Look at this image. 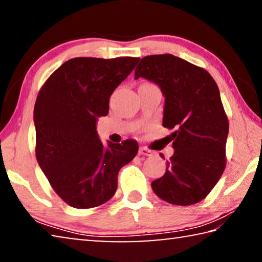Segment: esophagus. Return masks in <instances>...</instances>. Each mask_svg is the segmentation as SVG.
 I'll list each match as a JSON object with an SVG mask.
<instances>
[{"label": "esophagus", "mask_w": 262, "mask_h": 262, "mask_svg": "<svg viewBox=\"0 0 262 262\" xmlns=\"http://www.w3.org/2000/svg\"><path fill=\"white\" fill-rule=\"evenodd\" d=\"M152 154V151L145 147H140L139 149V155H143V156H150Z\"/></svg>", "instance_id": "1"}]
</instances>
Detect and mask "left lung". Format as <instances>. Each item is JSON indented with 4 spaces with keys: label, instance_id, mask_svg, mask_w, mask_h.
I'll return each mask as SVG.
<instances>
[{
    "label": "left lung",
    "instance_id": "8db88e82",
    "mask_svg": "<svg viewBox=\"0 0 262 262\" xmlns=\"http://www.w3.org/2000/svg\"><path fill=\"white\" fill-rule=\"evenodd\" d=\"M140 77L161 88L163 126L174 129V154L166 161L165 174L151 183L152 190L172 205L200 202L227 164L229 121L219 86L207 70L172 54L144 56L135 69V78Z\"/></svg>",
    "mask_w": 262,
    "mask_h": 262
}]
</instances>
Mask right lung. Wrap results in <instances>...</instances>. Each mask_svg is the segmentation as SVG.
<instances>
[{"label": "right lung", "mask_w": 262, "mask_h": 262, "mask_svg": "<svg viewBox=\"0 0 262 262\" xmlns=\"http://www.w3.org/2000/svg\"><path fill=\"white\" fill-rule=\"evenodd\" d=\"M140 57H75L43 83L34 105L35 157L67 205L89 209L117 192L120 168L139 151L134 140L104 145L96 130L110 97Z\"/></svg>", "instance_id": "right-lung-1"}]
</instances>
